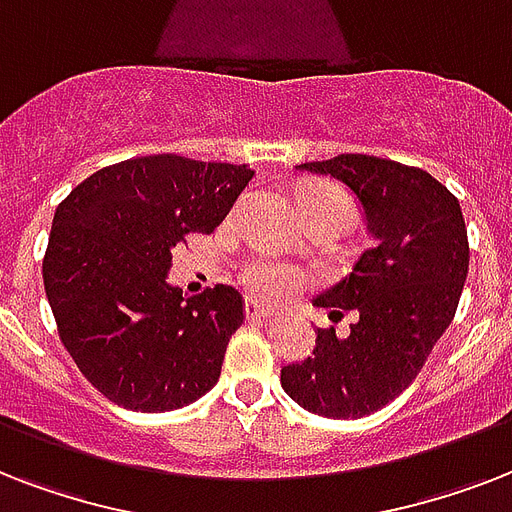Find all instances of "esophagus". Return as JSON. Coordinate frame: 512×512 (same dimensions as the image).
Wrapping results in <instances>:
<instances>
[{
    "label": "esophagus",
    "mask_w": 512,
    "mask_h": 512,
    "mask_svg": "<svg viewBox=\"0 0 512 512\" xmlns=\"http://www.w3.org/2000/svg\"><path fill=\"white\" fill-rule=\"evenodd\" d=\"M244 313H247L249 321H268V319H273L271 308H263V305L255 303V300H247V303H244Z\"/></svg>",
    "instance_id": "obj_1"
}]
</instances>
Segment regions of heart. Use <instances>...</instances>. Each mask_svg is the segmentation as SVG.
<instances>
[{
	"mask_svg": "<svg viewBox=\"0 0 512 512\" xmlns=\"http://www.w3.org/2000/svg\"><path fill=\"white\" fill-rule=\"evenodd\" d=\"M300 199L332 201V204H337V207L348 212V199H345V193L340 188H335V185H308L300 193ZM241 281H244V287L255 297L276 303V300H284V297L292 295L303 284L305 276L295 265L279 263V260H271V257H255V260H249L244 265Z\"/></svg>",
	"mask_w": 512,
	"mask_h": 512,
	"instance_id": "b5f03b06",
	"label": "heart"
}]
</instances>
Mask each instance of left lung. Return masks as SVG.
Segmentation results:
<instances>
[{
	"label": "left lung",
	"mask_w": 512,
	"mask_h": 512,
	"mask_svg": "<svg viewBox=\"0 0 512 512\" xmlns=\"http://www.w3.org/2000/svg\"><path fill=\"white\" fill-rule=\"evenodd\" d=\"M297 170L356 193L372 247L313 300L332 321L353 313L350 335L319 329L313 356L281 369V388L308 412L358 420L412 385L452 324L468 279V228L454 193L420 167L340 154Z\"/></svg>",
	"instance_id": "obj_1"
}]
</instances>
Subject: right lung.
I'll return each mask as SVG.
<instances>
[{
  "label": "right lung",
  "mask_w": 512,
  "mask_h": 512,
  "mask_svg": "<svg viewBox=\"0 0 512 512\" xmlns=\"http://www.w3.org/2000/svg\"><path fill=\"white\" fill-rule=\"evenodd\" d=\"M255 172L175 154L103 167L60 201L44 292L79 372L132 412H172L215 388L244 300L217 284L183 297L172 249L212 233Z\"/></svg>",
  "instance_id": "right-lung-1"
}]
</instances>
